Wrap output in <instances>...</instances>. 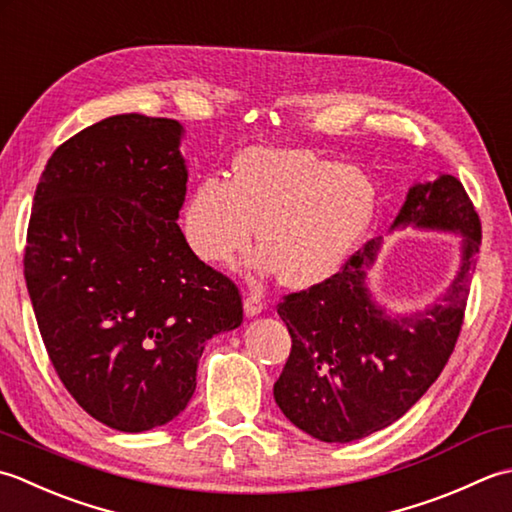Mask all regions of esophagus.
Here are the masks:
<instances>
[{"label": "esophagus", "instance_id": "1", "mask_svg": "<svg viewBox=\"0 0 512 512\" xmlns=\"http://www.w3.org/2000/svg\"><path fill=\"white\" fill-rule=\"evenodd\" d=\"M243 309H245V316L247 318H254L258 314H263L265 302H263V298H260V294H249L245 298V302H243Z\"/></svg>", "mask_w": 512, "mask_h": 512}]
</instances>
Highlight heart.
I'll list each match as a JSON object with an SVG mask.
<instances>
[{
	"instance_id": "heart-1",
	"label": "heart",
	"mask_w": 512,
	"mask_h": 512,
	"mask_svg": "<svg viewBox=\"0 0 512 512\" xmlns=\"http://www.w3.org/2000/svg\"><path fill=\"white\" fill-rule=\"evenodd\" d=\"M375 185L356 165L309 150L247 148L232 179L203 176L183 210V232L210 265H232L254 243L260 269L305 287L336 271L373 218Z\"/></svg>"
}]
</instances>
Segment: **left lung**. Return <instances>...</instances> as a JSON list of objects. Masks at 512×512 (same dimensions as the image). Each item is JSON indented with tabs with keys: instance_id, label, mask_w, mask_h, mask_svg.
I'll use <instances>...</instances> for the list:
<instances>
[{
	"instance_id": "1",
	"label": "left lung",
	"mask_w": 512,
	"mask_h": 512,
	"mask_svg": "<svg viewBox=\"0 0 512 512\" xmlns=\"http://www.w3.org/2000/svg\"><path fill=\"white\" fill-rule=\"evenodd\" d=\"M462 236L460 267L431 305L391 314L369 291V269L382 238L369 241L342 271L289 294L278 316L291 353L274 384L287 420L320 442L362 440L411 409L429 391L460 336L482 225L464 185L451 174L409 187L393 229Z\"/></svg>"
}]
</instances>
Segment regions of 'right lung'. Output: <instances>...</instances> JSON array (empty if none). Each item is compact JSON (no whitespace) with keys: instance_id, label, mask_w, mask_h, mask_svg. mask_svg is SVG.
<instances>
[{"instance_id":"obj_1","label":"right lung","mask_w":512,"mask_h":512,"mask_svg":"<svg viewBox=\"0 0 512 512\" xmlns=\"http://www.w3.org/2000/svg\"><path fill=\"white\" fill-rule=\"evenodd\" d=\"M183 132L103 119L52 152L33 198L24 274L48 358L81 409L123 433L174 420L205 342L243 322L236 285L176 225Z\"/></svg>"}]
</instances>
